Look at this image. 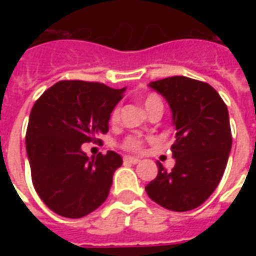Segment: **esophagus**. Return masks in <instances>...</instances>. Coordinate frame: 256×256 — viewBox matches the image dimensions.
<instances>
[{
	"label": "esophagus",
	"mask_w": 256,
	"mask_h": 256,
	"mask_svg": "<svg viewBox=\"0 0 256 256\" xmlns=\"http://www.w3.org/2000/svg\"><path fill=\"white\" fill-rule=\"evenodd\" d=\"M124 162L126 163H132V164H137L140 159L138 158H134V156H124Z\"/></svg>",
	"instance_id": "esophagus-1"
}]
</instances>
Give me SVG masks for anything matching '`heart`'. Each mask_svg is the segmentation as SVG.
<instances>
[{
    "label": "heart",
    "mask_w": 256,
    "mask_h": 256,
    "mask_svg": "<svg viewBox=\"0 0 256 256\" xmlns=\"http://www.w3.org/2000/svg\"><path fill=\"white\" fill-rule=\"evenodd\" d=\"M144 108L146 110V112L152 111V110H155V108H162L163 110V101L158 94H148L144 98ZM118 119V110H114L111 114V120L112 122H115ZM140 142L137 138H128L124 142H123V148L124 150H140Z\"/></svg>",
    "instance_id": "1"
}]
</instances>
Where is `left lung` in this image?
Here are the masks:
<instances>
[{
	"label": "left lung",
	"mask_w": 256,
	"mask_h": 256,
	"mask_svg": "<svg viewBox=\"0 0 256 256\" xmlns=\"http://www.w3.org/2000/svg\"><path fill=\"white\" fill-rule=\"evenodd\" d=\"M148 86L170 106L176 164L167 172L158 162V177L145 190L167 210L196 208L211 196L225 172L232 150L228 106L212 86L186 76L164 78Z\"/></svg>",
	"instance_id": "1"
}]
</instances>
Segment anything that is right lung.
I'll list each match as a JSON object with an SVG mask.
<instances>
[{"mask_svg": "<svg viewBox=\"0 0 256 256\" xmlns=\"http://www.w3.org/2000/svg\"><path fill=\"white\" fill-rule=\"evenodd\" d=\"M123 89L84 80H62L44 92L32 106L26 134L31 180L53 212L82 218L106 202L112 177L122 166L114 150L89 158L84 142L108 132L111 112Z\"/></svg>", "mask_w": 256, "mask_h": 256, "instance_id": "add662e5", "label": "right lung"}]
</instances>
